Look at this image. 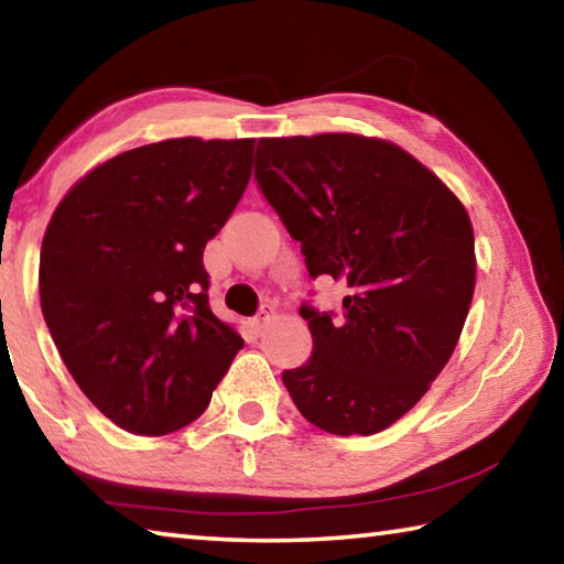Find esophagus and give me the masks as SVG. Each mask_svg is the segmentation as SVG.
Instances as JSON below:
<instances>
[{"label":"esophagus","instance_id":"1","mask_svg":"<svg viewBox=\"0 0 564 564\" xmlns=\"http://www.w3.org/2000/svg\"><path fill=\"white\" fill-rule=\"evenodd\" d=\"M273 318H275V308H273V305H263L259 316L253 318V330L259 333V336H261V333L271 326V321H273Z\"/></svg>","mask_w":564,"mask_h":564}]
</instances>
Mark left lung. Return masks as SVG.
<instances>
[{
    "label": "left lung",
    "mask_w": 564,
    "mask_h": 564,
    "mask_svg": "<svg viewBox=\"0 0 564 564\" xmlns=\"http://www.w3.org/2000/svg\"><path fill=\"white\" fill-rule=\"evenodd\" d=\"M253 176L311 279L348 285L340 316L301 305L313 352L283 370L285 390L321 431H386L460 338L475 291L470 218L403 149L356 133L261 139Z\"/></svg>",
    "instance_id": "obj_1"
}]
</instances>
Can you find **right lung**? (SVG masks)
Returning <instances> with one entry per match:
<instances>
[{
	"mask_svg": "<svg viewBox=\"0 0 564 564\" xmlns=\"http://www.w3.org/2000/svg\"><path fill=\"white\" fill-rule=\"evenodd\" d=\"M253 139H169L109 159L56 206L42 313L76 386L133 435L204 413L243 338L208 305L204 248L251 178Z\"/></svg>",
	"mask_w": 564,
	"mask_h": 564,
	"instance_id": "right-lung-1",
	"label": "right lung"
}]
</instances>
